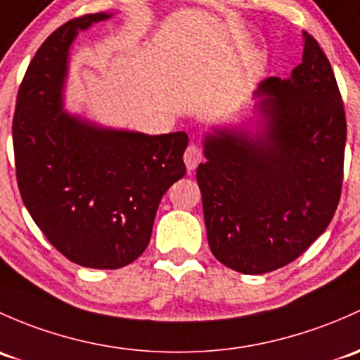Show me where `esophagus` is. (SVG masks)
<instances>
[{
  "mask_svg": "<svg viewBox=\"0 0 360 360\" xmlns=\"http://www.w3.org/2000/svg\"><path fill=\"white\" fill-rule=\"evenodd\" d=\"M184 164L188 170H195L203 162V150L198 145H190L184 151Z\"/></svg>",
  "mask_w": 360,
  "mask_h": 360,
  "instance_id": "34e87169",
  "label": "esophagus"
}]
</instances>
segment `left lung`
I'll return each instance as SVG.
<instances>
[{
	"label": "left lung",
	"mask_w": 360,
	"mask_h": 360,
	"mask_svg": "<svg viewBox=\"0 0 360 360\" xmlns=\"http://www.w3.org/2000/svg\"><path fill=\"white\" fill-rule=\"evenodd\" d=\"M266 132L219 131L196 170L209 247L243 274L288 266L328 228L343 184L347 120L330 60L310 34L304 58L260 84Z\"/></svg>",
	"instance_id": "obj_1"
}]
</instances>
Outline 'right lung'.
Returning a JSON list of instances; mask_svg holds the SVG:
<instances>
[{
	"instance_id": "1",
	"label": "right lung",
	"mask_w": 360,
	"mask_h": 360,
	"mask_svg": "<svg viewBox=\"0 0 360 360\" xmlns=\"http://www.w3.org/2000/svg\"><path fill=\"white\" fill-rule=\"evenodd\" d=\"M60 25L30 60L13 113L18 191L46 240L70 262L119 269L148 247L164 193L186 174V132L146 136L98 129L62 112L67 55L79 29Z\"/></svg>"
}]
</instances>
